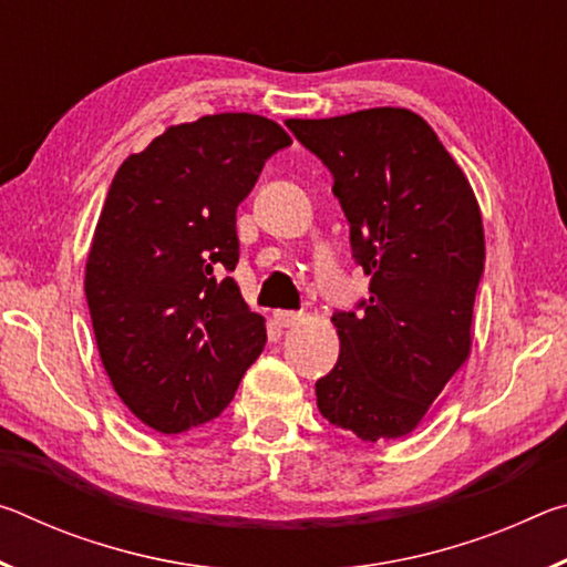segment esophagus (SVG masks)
Masks as SVG:
<instances>
[{"instance_id":"34e87169","label":"esophagus","mask_w":567,"mask_h":567,"mask_svg":"<svg viewBox=\"0 0 567 567\" xmlns=\"http://www.w3.org/2000/svg\"><path fill=\"white\" fill-rule=\"evenodd\" d=\"M275 320H277V324H280V328H295V324L302 320V312L277 310V312H275Z\"/></svg>"}]
</instances>
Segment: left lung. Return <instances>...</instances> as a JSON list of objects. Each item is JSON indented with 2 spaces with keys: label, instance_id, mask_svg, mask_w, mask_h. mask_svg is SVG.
<instances>
[{
  "label": "left lung",
  "instance_id": "8db88e82",
  "mask_svg": "<svg viewBox=\"0 0 567 567\" xmlns=\"http://www.w3.org/2000/svg\"><path fill=\"white\" fill-rule=\"evenodd\" d=\"M287 127L332 172L352 257L370 275L364 312L332 315L340 358L315 382L318 408L368 443L405 437L473 344L485 262L477 197L433 127L405 107Z\"/></svg>",
  "mask_w": 567,
  "mask_h": 567
}]
</instances>
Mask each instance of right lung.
Segmentation results:
<instances>
[{
  "label": "right lung",
  "instance_id": "1",
  "mask_svg": "<svg viewBox=\"0 0 567 567\" xmlns=\"http://www.w3.org/2000/svg\"><path fill=\"white\" fill-rule=\"evenodd\" d=\"M249 112L169 124L114 175L84 292L102 368L134 417L162 435L215 420L267 342L239 295L237 205L290 145Z\"/></svg>",
  "mask_w": 567,
  "mask_h": 567
}]
</instances>
